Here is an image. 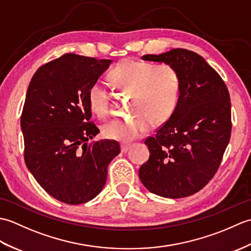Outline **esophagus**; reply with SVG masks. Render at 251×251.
I'll list each match as a JSON object with an SVG mask.
<instances>
[{"label":"esophagus","mask_w":251,"mask_h":251,"mask_svg":"<svg viewBox=\"0 0 251 251\" xmlns=\"http://www.w3.org/2000/svg\"><path fill=\"white\" fill-rule=\"evenodd\" d=\"M129 148H130L129 143H122V145H121V151L123 153H125V152H127V151L129 150Z\"/></svg>","instance_id":"1"}]
</instances>
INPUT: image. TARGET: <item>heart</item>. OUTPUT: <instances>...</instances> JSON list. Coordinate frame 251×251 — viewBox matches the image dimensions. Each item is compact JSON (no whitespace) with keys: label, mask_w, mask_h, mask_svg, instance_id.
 Instances as JSON below:
<instances>
[{"label":"heart","mask_w":251,"mask_h":251,"mask_svg":"<svg viewBox=\"0 0 251 251\" xmlns=\"http://www.w3.org/2000/svg\"><path fill=\"white\" fill-rule=\"evenodd\" d=\"M110 77L115 86L130 92V110L135 113L105 124L102 132L109 139L123 142L136 139L150 129L152 121L162 124L177 109L181 79L173 66L126 59L112 70ZM88 103L99 117L109 114V97L101 82L89 87Z\"/></svg>","instance_id":"1"}]
</instances>
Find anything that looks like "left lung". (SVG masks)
<instances>
[{
  "instance_id": "1",
  "label": "left lung",
  "mask_w": 251,
  "mask_h": 251,
  "mask_svg": "<svg viewBox=\"0 0 251 251\" xmlns=\"http://www.w3.org/2000/svg\"><path fill=\"white\" fill-rule=\"evenodd\" d=\"M141 59L173 66L181 92L173 116L145 141L150 157L141 165L139 178L158 196H190L220 166L231 137L230 94L219 74L194 51L175 49Z\"/></svg>"
}]
</instances>
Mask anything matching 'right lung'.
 <instances>
[{
	"label": "right lung",
	"mask_w": 251,
	"mask_h": 251,
	"mask_svg": "<svg viewBox=\"0 0 251 251\" xmlns=\"http://www.w3.org/2000/svg\"><path fill=\"white\" fill-rule=\"evenodd\" d=\"M109 59L66 54L37 69L21 114L25 162L42 188L70 205L92 201L103 189L119 142L88 143L99 134L88 89L111 65Z\"/></svg>",
	"instance_id": "add662e5"
}]
</instances>
